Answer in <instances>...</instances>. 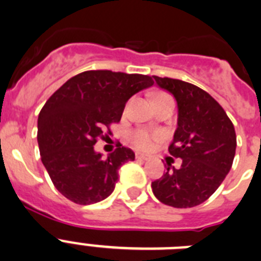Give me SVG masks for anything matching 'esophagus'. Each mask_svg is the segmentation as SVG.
Returning a JSON list of instances; mask_svg holds the SVG:
<instances>
[{"instance_id": "obj_1", "label": "esophagus", "mask_w": 261, "mask_h": 261, "mask_svg": "<svg viewBox=\"0 0 261 261\" xmlns=\"http://www.w3.org/2000/svg\"><path fill=\"white\" fill-rule=\"evenodd\" d=\"M151 156L150 155H146V154H141V153H136V159L137 161H150Z\"/></svg>"}]
</instances>
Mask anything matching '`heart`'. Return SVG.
<instances>
[{
    "label": "heart",
    "instance_id": "obj_1",
    "mask_svg": "<svg viewBox=\"0 0 261 261\" xmlns=\"http://www.w3.org/2000/svg\"><path fill=\"white\" fill-rule=\"evenodd\" d=\"M162 96H166V94H158L155 96V99L162 98ZM159 136L156 133L150 132L145 128H138L136 130H133L130 135H129V140L132 142V145L140 150H147L150 149L151 145H153L154 140H156Z\"/></svg>",
    "mask_w": 261,
    "mask_h": 261
}]
</instances>
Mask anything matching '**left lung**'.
<instances>
[{
	"mask_svg": "<svg viewBox=\"0 0 261 261\" xmlns=\"http://www.w3.org/2000/svg\"><path fill=\"white\" fill-rule=\"evenodd\" d=\"M153 77L176 99L177 128L168 151L183 162L180 168L167 167L151 188L163 204L192 208L208 200L229 174L237 147L234 125L220 103L200 87Z\"/></svg>",
	"mask_w": 261,
	"mask_h": 261,
	"instance_id": "8db88e82",
	"label": "left lung"
}]
</instances>
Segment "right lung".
<instances>
[{"instance_id": "1", "label": "right lung", "mask_w": 261, "mask_h": 261, "mask_svg": "<svg viewBox=\"0 0 261 261\" xmlns=\"http://www.w3.org/2000/svg\"><path fill=\"white\" fill-rule=\"evenodd\" d=\"M153 84L149 75L87 70L45 102L38 119L39 150L53 186L66 199L90 205L114 192L119 168L135 161V153L119 142L103 158L94 145L111 135V124L119 123L128 99Z\"/></svg>"}]
</instances>
